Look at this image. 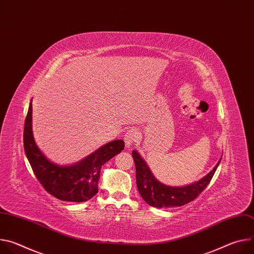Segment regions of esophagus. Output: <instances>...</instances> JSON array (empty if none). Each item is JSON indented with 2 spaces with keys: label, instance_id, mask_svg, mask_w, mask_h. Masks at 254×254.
<instances>
[{
  "label": "esophagus",
  "instance_id": "esophagus-1",
  "mask_svg": "<svg viewBox=\"0 0 254 254\" xmlns=\"http://www.w3.org/2000/svg\"><path fill=\"white\" fill-rule=\"evenodd\" d=\"M139 134H138V131L137 129L135 128H130L128 129L126 133H125V136H124V139H125V142H126V146L128 148L130 147L131 144L133 142H135L138 138Z\"/></svg>",
  "mask_w": 254,
  "mask_h": 254
}]
</instances>
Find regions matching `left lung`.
I'll return each instance as SVG.
<instances>
[{"label":"left lung","instance_id":"obj_1","mask_svg":"<svg viewBox=\"0 0 254 254\" xmlns=\"http://www.w3.org/2000/svg\"><path fill=\"white\" fill-rule=\"evenodd\" d=\"M132 158L135 165L137 190L144 201L156 208L179 207L195 200L210 183L221 161L220 159L213 170L198 182L184 187H172L159 182L149 169L147 163L136 151H132Z\"/></svg>","mask_w":254,"mask_h":254}]
</instances>
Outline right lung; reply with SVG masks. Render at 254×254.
Instances as JSON below:
<instances>
[{
	"mask_svg": "<svg viewBox=\"0 0 254 254\" xmlns=\"http://www.w3.org/2000/svg\"><path fill=\"white\" fill-rule=\"evenodd\" d=\"M32 102V100H31ZM24 126V150L31 168L44 189L55 198L67 202H85L98 192L103 164L125 149L122 139L105 143L94 153L72 166L50 162L39 150L32 132V103Z\"/></svg>",
	"mask_w": 254,
	"mask_h": 254,
	"instance_id": "add662e5",
	"label": "right lung"
}]
</instances>
